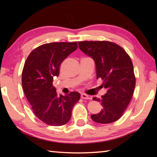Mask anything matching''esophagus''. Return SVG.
I'll return each instance as SVG.
<instances>
[{
    "mask_svg": "<svg viewBox=\"0 0 157 157\" xmlns=\"http://www.w3.org/2000/svg\"><path fill=\"white\" fill-rule=\"evenodd\" d=\"M81 98H82V99H85V100H91L92 99V97L91 96V95H88L84 94H82Z\"/></svg>",
    "mask_w": 157,
    "mask_h": 157,
    "instance_id": "34e87169",
    "label": "esophagus"
}]
</instances>
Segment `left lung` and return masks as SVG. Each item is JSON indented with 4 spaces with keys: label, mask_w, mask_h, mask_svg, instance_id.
<instances>
[{
    "label": "left lung",
    "mask_w": 157,
    "mask_h": 157,
    "mask_svg": "<svg viewBox=\"0 0 157 157\" xmlns=\"http://www.w3.org/2000/svg\"><path fill=\"white\" fill-rule=\"evenodd\" d=\"M79 48L94 60L96 78H101L107 89L102 98H93L99 102L102 109L92 114L95 123L108 124L123 116L134 94L136 78L132 60L122 48L106 41H79Z\"/></svg>",
    "instance_id": "1"
}]
</instances>
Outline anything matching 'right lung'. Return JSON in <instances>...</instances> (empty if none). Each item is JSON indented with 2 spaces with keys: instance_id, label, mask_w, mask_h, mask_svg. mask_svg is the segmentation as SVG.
<instances>
[{
  "instance_id": "add662e5",
  "label": "right lung",
  "mask_w": 157,
  "mask_h": 157,
  "mask_svg": "<svg viewBox=\"0 0 157 157\" xmlns=\"http://www.w3.org/2000/svg\"><path fill=\"white\" fill-rule=\"evenodd\" d=\"M78 48L77 42H54L37 47L29 55L22 72V86L37 118L48 125L61 126L71 118L80 94L58 95L52 86L62 62Z\"/></svg>"
}]
</instances>
